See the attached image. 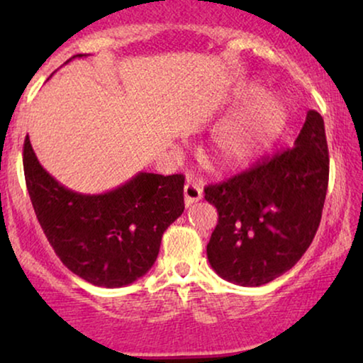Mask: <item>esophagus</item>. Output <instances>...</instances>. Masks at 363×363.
Segmentation results:
<instances>
[{
    "label": "esophagus",
    "mask_w": 363,
    "mask_h": 363,
    "mask_svg": "<svg viewBox=\"0 0 363 363\" xmlns=\"http://www.w3.org/2000/svg\"><path fill=\"white\" fill-rule=\"evenodd\" d=\"M183 191H185V205L186 206H191L193 203L200 201L201 196H203V188H201V185H198V183L186 182V185H185V188H183Z\"/></svg>",
    "instance_id": "obj_1"
}]
</instances>
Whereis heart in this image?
I'll use <instances>...</instances> for the list:
<instances>
[{
	"label": "heart",
	"instance_id": "1",
	"mask_svg": "<svg viewBox=\"0 0 363 363\" xmlns=\"http://www.w3.org/2000/svg\"><path fill=\"white\" fill-rule=\"evenodd\" d=\"M256 84H247L238 92L236 102L245 104L240 112L216 130L210 153L218 170H236L250 165L269 150L287 125V107L279 97L261 94Z\"/></svg>",
	"mask_w": 363,
	"mask_h": 363
}]
</instances>
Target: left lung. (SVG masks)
I'll return each instance as SVG.
<instances>
[{"mask_svg":"<svg viewBox=\"0 0 363 363\" xmlns=\"http://www.w3.org/2000/svg\"><path fill=\"white\" fill-rule=\"evenodd\" d=\"M329 185L324 118L307 112L294 147L205 186L218 225L206 246L218 276L256 287L289 271L314 240Z\"/></svg>","mask_w":363,"mask_h":363,"instance_id":"left-lung-1","label":"left lung"}]
</instances>
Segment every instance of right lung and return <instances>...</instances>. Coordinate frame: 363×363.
Instances as JSON below:
<instances>
[{"label":"right lung","instance_id":"1","mask_svg":"<svg viewBox=\"0 0 363 363\" xmlns=\"http://www.w3.org/2000/svg\"><path fill=\"white\" fill-rule=\"evenodd\" d=\"M23 165L49 245L69 271L94 286L122 287L145 276L160 251L163 231L185 210L183 175L142 172L112 191L82 195L44 170L29 137Z\"/></svg>","mask_w":363,"mask_h":363}]
</instances>
